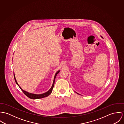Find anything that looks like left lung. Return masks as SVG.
<instances>
[{
    "instance_id": "obj_1",
    "label": "left lung",
    "mask_w": 124,
    "mask_h": 124,
    "mask_svg": "<svg viewBox=\"0 0 124 124\" xmlns=\"http://www.w3.org/2000/svg\"><path fill=\"white\" fill-rule=\"evenodd\" d=\"M77 94H78V93H77Z\"/></svg>"
}]
</instances>
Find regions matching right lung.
I'll list each match as a JSON object with an SVG mask.
<instances>
[{
    "mask_svg": "<svg viewBox=\"0 0 124 124\" xmlns=\"http://www.w3.org/2000/svg\"><path fill=\"white\" fill-rule=\"evenodd\" d=\"M60 70H58L56 73H55V77H54V81H53V85H52V87H51V88L46 92L45 93H43V94H39V95H36V94H32V93H29L27 91H25L24 90H23L21 87L20 86L18 85V83L16 82V78H15V75H14V78H15V82L16 83V84L18 85V86L20 87V88L21 89V90L23 91V92L24 93V94L27 96L29 98H31V99H39V98H44V97H46V96H48L52 92V90H53V88L54 87V84H55V78H56V76L57 75V74L59 72Z\"/></svg>",
    "mask_w": 124,
    "mask_h": 124,
    "instance_id": "obj_1",
    "label": "right lung"
}]
</instances>
